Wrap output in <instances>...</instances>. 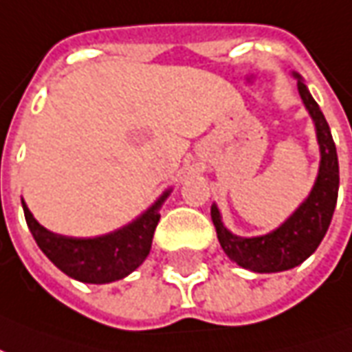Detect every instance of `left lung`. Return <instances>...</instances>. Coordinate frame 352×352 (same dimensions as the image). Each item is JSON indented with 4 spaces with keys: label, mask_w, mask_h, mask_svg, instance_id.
Masks as SVG:
<instances>
[{
    "label": "left lung",
    "mask_w": 352,
    "mask_h": 352,
    "mask_svg": "<svg viewBox=\"0 0 352 352\" xmlns=\"http://www.w3.org/2000/svg\"><path fill=\"white\" fill-rule=\"evenodd\" d=\"M294 78H298L296 82L298 94L315 123L320 150L319 174L311 193L307 195L306 201L278 229L253 238L232 234L223 225L217 206L212 204V221L227 257L245 270L258 272V274L291 270L304 263L311 253H315L330 227L338 202L340 165H338L334 138L324 120V114L320 112L319 104L311 97L302 76L294 73Z\"/></svg>",
    "instance_id": "left-lung-1"
}]
</instances>
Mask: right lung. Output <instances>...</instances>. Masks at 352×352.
Listing matches in <instances>:
<instances>
[{
  "label": "right lung",
  "instance_id": "1",
  "mask_svg": "<svg viewBox=\"0 0 352 352\" xmlns=\"http://www.w3.org/2000/svg\"><path fill=\"white\" fill-rule=\"evenodd\" d=\"M170 195V189L153 202L144 214L122 229L95 238H73L54 234L41 225L30 208H24L25 223L35 242L63 274L82 283H112L135 272L150 255L151 238L159 223V208Z\"/></svg>",
  "mask_w": 352,
  "mask_h": 352
}]
</instances>
